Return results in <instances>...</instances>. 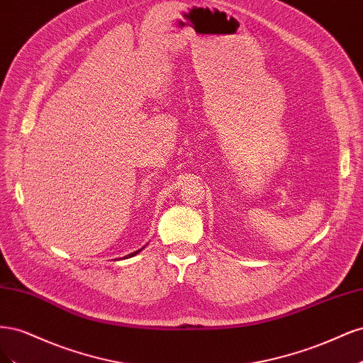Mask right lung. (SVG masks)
Masks as SVG:
<instances>
[{
    "instance_id": "add662e5",
    "label": "right lung",
    "mask_w": 363,
    "mask_h": 363,
    "mask_svg": "<svg viewBox=\"0 0 363 363\" xmlns=\"http://www.w3.org/2000/svg\"><path fill=\"white\" fill-rule=\"evenodd\" d=\"M136 252H139V251H135V252H131V255H128V256H130V257H131V256H135V255H136Z\"/></svg>"
}]
</instances>
